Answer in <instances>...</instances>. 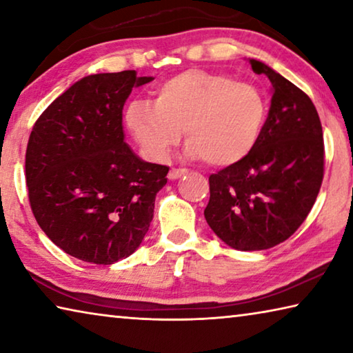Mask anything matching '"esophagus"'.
Wrapping results in <instances>:
<instances>
[{"label": "esophagus", "mask_w": 353, "mask_h": 353, "mask_svg": "<svg viewBox=\"0 0 353 353\" xmlns=\"http://www.w3.org/2000/svg\"><path fill=\"white\" fill-rule=\"evenodd\" d=\"M187 172H188V170H185V168H172V170L170 171L168 177L171 179V181H176V179L185 176V174H187Z\"/></svg>", "instance_id": "1"}]
</instances>
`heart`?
Masks as SVG:
<instances>
[{
	"label": "heart",
	"mask_w": 353,
	"mask_h": 353,
	"mask_svg": "<svg viewBox=\"0 0 353 353\" xmlns=\"http://www.w3.org/2000/svg\"><path fill=\"white\" fill-rule=\"evenodd\" d=\"M266 117L260 92L248 82L187 70L155 88V99L129 104L130 132L149 157L165 159L182 137L188 154L213 166L240 162L252 151Z\"/></svg>",
	"instance_id": "obj_1"
}]
</instances>
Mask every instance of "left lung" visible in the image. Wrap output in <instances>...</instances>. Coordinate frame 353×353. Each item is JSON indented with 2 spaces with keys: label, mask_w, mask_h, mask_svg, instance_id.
Masks as SVG:
<instances>
[{
  "label": "left lung",
  "mask_w": 353,
  "mask_h": 353,
  "mask_svg": "<svg viewBox=\"0 0 353 353\" xmlns=\"http://www.w3.org/2000/svg\"><path fill=\"white\" fill-rule=\"evenodd\" d=\"M272 83L270 113L246 157L208 177L207 224L227 246L263 250L294 234L308 216L324 177V137L308 94L250 59Z\"/></svg>",
  "instance_id": "left-lung-1"
}]
</instances>
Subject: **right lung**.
Instances as JSON below:
<instances>
[{
    "label": "right lung",
    "mask_w": 353,
    "mask_h": 353,
    "mask_svg": "<svg viewBox=\"0 0 353 353\" xmlns=\"http://www.w3.org/2000/svg\"><path fill=\"white\" fill-rule=\"evenodd\" d=\"M154 77L134 70L82 77L46 107L29 135V204L46 236L94 265L134 254L149 230L170 168L124 141L123 107Z\"/></svg>",
    "instance_id": "1"
}]
</instances>
